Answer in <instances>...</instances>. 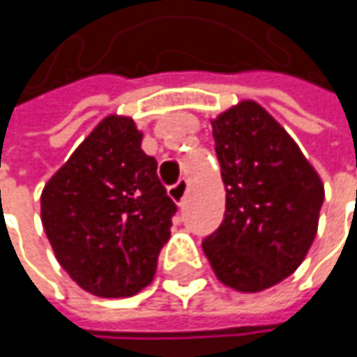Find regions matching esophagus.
Listing matches in <instances>:
<instances>
[{"label":"esophagus","mask_w":357,"mask_h":357,"mask_svg":"<svg viewBox=\"0 0 357 357\" xmlns=\"http://www.w3.org/2000/svg\"><path fill=\"white\" fill-rule=\"evenodd\" d=\"M185 194H188V179L185 178L178 179L174 185H169V196H172L178 204H183Z\"/></svg>","instance_id":"34e87169"}]
</instances>
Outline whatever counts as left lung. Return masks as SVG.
<instances>
[{"label": "left lung", "instance_id": "left-lung-1", "mask_svg": "<svg viewBox=\"0 0 357 357\" xmlns=\"http://www.w3.org/2000/svg\"><path fill=\"white\" fill-rule=\"evenodd\" d=\"M225 215L202 250L221 283L262 291L289 277L310 250L324 188L289 134L254 101L213 121Z\"/></svg>", "mask_w": 357, "mask_h": 357}]
</instances>
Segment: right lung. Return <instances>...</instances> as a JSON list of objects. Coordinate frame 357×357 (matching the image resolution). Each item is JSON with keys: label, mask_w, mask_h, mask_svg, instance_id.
I'll list each match as a JSON object with an SVG mask.
<instances>
[{"label": "right lung", "mask_w": 357, "mask_h": 357, "mask_svg": "<svg viewBox=\"0 0 357 357\" xmlns=\"http://www.w3.org/2000/svg\"><path fill=\"white\" fill-rule=\"evenodd\" d=\"M140 142L130 117L109 115L40 194L59 264L101 298H128L153 281L178 211Z\"/></svg>", "instance_id": "add662e5"}]
</instances>
